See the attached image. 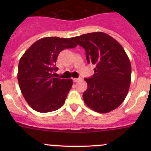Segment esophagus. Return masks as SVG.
<instances>
[{
  "mask_svg": "<svg viewBox=\"0 0 151 151\" xmlns=\"http://www.w3.org/2000/svg\"><path fill=\"white\" fill-rule=\"evenodd\" d=\"M81 79V78H73V82H78V81H79V80Z\"/></svg>",
  "mask_w": 151,
  "mask_h": 151,
  "instance_id": "34e87169",
  "label": "esophagus"
}]
</instances>
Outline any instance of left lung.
I'll return each instance as SVG.
<instances>
[{"mask_svg": "<svg viewBox=\"0 0 151 151\" xmlns=\"http://www.w3.org/2000/svg\"><path fill=\"white\" fill-rule=\"evenodd\" d=\"M72 39L84 47L88 63L95 65L94 74L85 78V104L94 111L106 113L124 101L131 83L132 66L122 45L101 32L88 33Z\"/></svg>", "mask_w": 151, "mask_h": 151, "instance_id": "1", "label": "left lung"}]
</instances>
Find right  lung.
I'll list each match as a JSON object with an SVG mask.
<instances>
[{"instance_id": "add662e5", "label": "right lung", "mask_w": 151, "mask_h": 151, "mask_svg": "<svg viewBox=\"0 0 151 151\" xmlns=\"http://www.w3.org/2000/svg\"><path fill=\"white\" fill-rule=\"evenodd\" d=\"M71 38L46 37L35 41L19 60L17 78L21 92L33 110L48 113L64 104L72 79L54 78L57 57L77 45Z\"/></svg>"}]
</instances>
